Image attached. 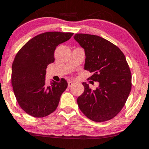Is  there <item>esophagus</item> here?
Segmentation results:
<instances>
[{"instance_id":"obj_1","label":"esophagus","mask_w":149,"mask_h":149,"mask_svg":"<svg viewBox=\"0 0 149 149\" xmlns=\"http://www.w3.org/2000/svg\"><path fill=\"white\" fill-rule=\"evenodd\" d=\"M73 85V83L72 81H68V86H69V88L72 86Z\"/></svg>"}]
</instances>
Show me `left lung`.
Listing matches in <instances>:
<instances>
[{"instance_id": "obj_1", "label": "left lung", "mask_w": 149, "mask_h": 149, "mask_svg": "<svg viewBox=\"0 0 149 149\" xmlns=\"http://www.w3.org/2000/svg\"><path fill=\"white\" fill-rule=\"evenodd\" d=\"M74 39L85 49V69L92 73L88 80L99 83L95 90L83 83L85 90L78 97V107L91 120H109L122 110L131 91L126 58L118 47L99 36L76 33Z\"/></svg>"}]
</instances>
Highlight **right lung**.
<instances>
[{"label":"right lung","instance_id":"1","mask_svg":"<svg viewBox=\"0 0 149 149\" xmlns=\"http://www.w3.org/2000/svg\"><path fill=\"white\" fill-rule=\"evenodd\" d=\"M73 33L50 31L29 40L15 56L11 81L19 105L29 115L43 118L57 109L61 94L68 86L61 78L50 85L45 82L46 68L54 61L58 45L67 41Z\"/></svg>","mask_w":149,"mask_h":149}]
</instances>
